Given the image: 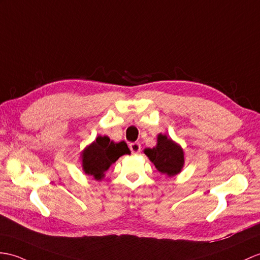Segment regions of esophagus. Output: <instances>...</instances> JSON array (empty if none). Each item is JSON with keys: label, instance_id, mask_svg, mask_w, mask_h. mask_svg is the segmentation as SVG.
<instances>
[{"label": "esophagus", "instance_id": "1", "mask_svg": "<svg viewBox=\"0 0 260 260\" xmlns=\"http://www.w3.org/2000/svg\"><path fill=\"white\" fill-rule=\"evenodd\" d=\"M129 149L133 154H138L141 152V144L140 143H131Z\"/></svg>", "mask_w": 260, "mask_h": 260}]
</instances>
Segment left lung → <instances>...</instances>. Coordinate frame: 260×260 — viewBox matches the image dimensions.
Returning <instances> with one entry per match:
<instances>
[{
  "label": "left lung",
  "instance_id": "8db88e82",
  "mask_svg": "<svg viewBox=\"0 0 260 260\" xmlns=\"http://www.w3.org/2000/svg\"><path fill=\"white\" fill-rule=\"evenodd\" d=\"M144 153L159 173L170 177L180 173L184 166L183 148L166 135L158 134L156 146L145 148Z\"/></svg>",
  "mask_w": 260,
  "mask_h": 260
}]
</instances>
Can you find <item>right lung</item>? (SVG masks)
I'll list each match as a JSON object with an SVG mask.
<instances>
[{"label":"right lung","mask_w":260,"mask_h":260,"mask_svg":"<svg viewBox=\"0 0 260 260\" xmlns=\"http://www.w3.org/2000/svg\"><path fill=\"white\" fill-rule=\"evenodd\" d=\"M125 154H131V150L124 141L114 143L110 137L99 136L82 152L83 171L101 180L110 166Z\"/></svg>","instance_id":"obj_1"}]
</instances>
